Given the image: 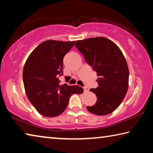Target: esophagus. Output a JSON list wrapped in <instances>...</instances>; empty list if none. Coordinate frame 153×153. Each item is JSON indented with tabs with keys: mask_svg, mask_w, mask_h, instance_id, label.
Returning <instances> with one entry per match:
<instances>
[{
	"mask_svg": "<svg viewBox=\"0 0 153 153\" xmlns=\"http://www.w3.org/2000/svg\"><path fill=\"white\" fill-rule=\"evenodd\" d=\"M84 92H88L89 90V88L86 86H84Z\"/></svg>",
	"mask_w": 153,
	"mask_h": 153,
	"instance_id": "34e87169",
	"label": "esophagus"
}]
</instances>
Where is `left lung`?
Masks as SVG:
<instances>
[{"label": "left lung", "instance_id": "left-lung-1", "mask_svg": "<svg viewBox=\"0 0 153 153\" xmlns=\"http://www.w3.org/2000/svg\"><path fill=\"white\" fill-rule=\"evenodd\" d=\"M75 46L97 73L98 86L90 89L97 96V102L88 106V111L97 115L113 113L122 102L128 89L129 69L122 52L104 37L77 40Z\"/></svg>", "mask_w": 153, "mask_h": 153}]
</instances>
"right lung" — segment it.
Masks as SVG:
<instances>
[{"label":"right lung","instance_id":"add662e5","mask_svg":"<svg viewBox=\"0 0 153 153\" xmlns=\"http://www.w3.org/2000/svg\"><path fill=\"white\" fill-rule=\"evenodd\" d=\"M73 42L49 40L38 45L27 58L23 70V80L28 99L38 113L53 117L66 109L73 94H81L79 86L60 85L63 75L64 56Z\"/></svg>","mask_w":153,"mask_h":153}]
</instances>
